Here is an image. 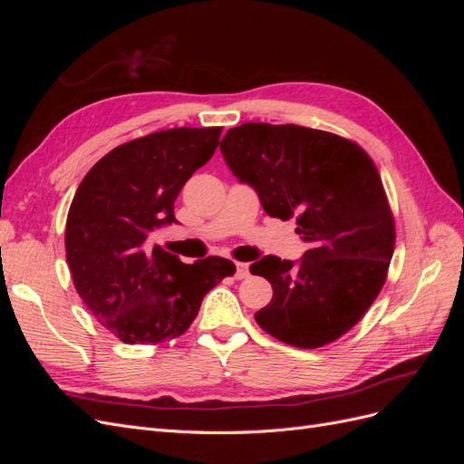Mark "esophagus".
Returning a JSON list of instances; mask_svg holds the SVG:
<instances>
[{"label": "esophagus", "instance_id": "esophagus-1", "mask_svg": "<svg viewBox=\"0 0 464 464\" xmlns=\"http://www.w3.org/2000/svg\"><path fill=\"white\" fill-rule=\"evenodd\" d=\"M247 276H249V266H247V263H240V261H237V263H236V278L242 280V278H247Z\"/></svg>", "mask_w": 464, "mask_h": 464}]
</instances>
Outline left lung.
Wrapping results in <instances>:
<instances>
[{
	"label": "left lung",
	"mask_w": 464,
	"mask_h": 464,
	"mask_svg": "<svg viewBox=\"0 0 464 464\" xmlns=\"http://www.w3.org/2000/svg\"><path fill=\"white\" fill-rule=\"evenodd\" d=\"M220 150L265 213L296 218L310 244L298 265L266 256L249 266L273 286L257 325L296 348L341 339L382 292L395 249V218L370 154L329 131L261 121L228 130Z\"/></svg>",
	"instance_id": "1"
}]
</instances>
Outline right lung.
Instances as JSON below:
<instances>
[{
  "instance_id": "add662e5",
  "label": "right lung",
  "mask_w": 464,
  "mask_h": 464,
  "mask_svg": "<svg viewBox=\"0 0 464 464\" xmlns=\"http://www.w3.org/2000/svg\"><path fill=\"white\" fill-rule=\"evenodd\" d=\"M222 128H174L111 149L79 184L65 222L75 290L121 343L159 344L184 334L205 294L236 265L210 256L193 265L150 244L176 222L174 201L218 147Z\"/></svg>"
}]
</instances>
